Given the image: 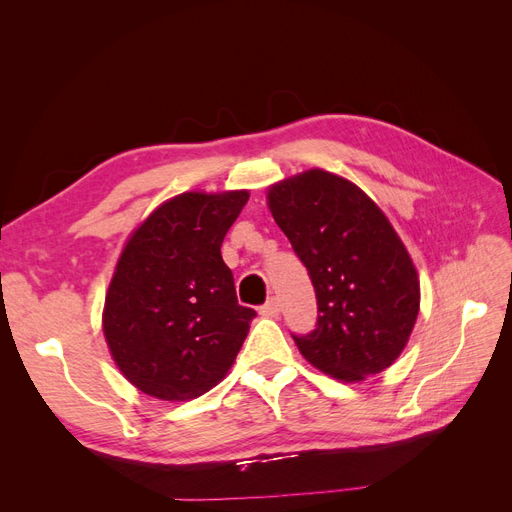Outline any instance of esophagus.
Here are the masks:
<instances>
[{
  "label": "esophagus",
  "mask_w": 512,
  "mask_h": 512,
  "mask_svg": "<svg viewBox=\"0 0 512 512\" xmlns=\"http://www.w3.org/2000/svg\"><path fill=\"white\" fill-rule=\"evenodd\" d=\"M280 309H282L280 299L271 297L265 305H260V314H262V316H267V318H275L277 314H280Z\"/></svg>",
  "instance_id": "esophagus-1"
}]
</instances>
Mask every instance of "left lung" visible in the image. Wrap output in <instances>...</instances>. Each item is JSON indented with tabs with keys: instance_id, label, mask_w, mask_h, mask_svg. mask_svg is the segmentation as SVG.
Returning a JSON list of instances; mask_svg holds the SVG:
<instances>
[{
	"instance_id": "left-lung-1",
	"label": "left lung",
	"mask_w": 512,
	"mask_h": 512,
	"mask_svg": "<svg viewBox=\"0 0 512 512\" xmlns=\"http://www.w3.org/2000/svg\"><path fill=\"white\" fill-rule=\"evenodd\" d=\"M269 209L316 290V329L292 333L294 344L337 380L380 374L404 350L421 303L391 222L354 183L320 168L273 185Z\"/></svg>"
}]
</instances>
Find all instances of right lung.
Returning <instances> with one entry per match:
<instances>
[{"label": "right lung", "instance_id": "right-lung-1", "mask_svg": "<svg viewBox=\"0 0 512 512\" xmlns=\"http://www.w3.org/2000/svg\"><path fill=\"white\" fill-rule=\"evenodd\" d=\"M247 192H185L153 211L117 262L104 335L121 374L164 401L207 393L235 363L252 307L237 301L222 241Z\"/></svg>", "mask_w": 512, "mask_h": 512}]
</instances>
